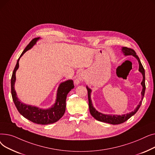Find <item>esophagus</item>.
<instances>
[{
  "instance_id": "1",
  "label": "esophagus",
  "mask_w": 155,
  "mask_h": 155,
  "mask_svg": "<svg viewBox=\"0 0 155 155\" xmlns=\"http://www.w3.org/2000/svg\"><path fill=\"white\" fill-rule=\"evenodd\" d=\"M84 80V77H82V76H80V77H78V80L77 81V82H81V81H82Z\"/></svg>"
}]
</instances>
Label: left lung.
<instances>
[{"instance_id":"1","label":"left lung","mask_w":155,"mask_h":155,"mask_svg":"<svg viewBox=\"0 0 155 155\" xmlns=\"http://www.w3.org/2000/svg\"><path fill=\"white\" fill-rule=\"evenodd\" d=\"M123 53H124L125 55H133L134 57H136V59L137 60L138 62H139V65H140V68H139V71L142 73L143 79L141 82V85L143 86V90L141 92V95H142V99L141 101H140L139 105H137V107L134 110V111L127 113V114H124L122 116H118V115H105L99 112L98 111H97L95 108L93 107L92 104V101L91 99V90L88 87H87V92H88V106H89V110H90V112L91 114V115L97 120H99L101 122H104V123H107L109 124H119L121 123H124L125 121L128 120L131 116H133L134 114L137 112L138 109H140L141 105L142 104V101L143 99V97L144 95V92H145V89H146V85H145V71L143 67V65L141 63V61L138 57L136 55V53L135 51L131 48H127V47H123V49H122Z\"/></svg>"}]
</instances>
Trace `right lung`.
I'll list each match as a JSON object with an SVG mask.
<instances>
[{
    "instance_id": "right-lung-1",
    "label": "right lung",
    "mask_w": 155,
    "mask_h": 155,
    "mask_svg": "<svg viewBox=\"0 0 155 155\" xmlns=\"http://www.w3.org/2000/svg\"><path fill=\"white\" fill-rule=\"evenodd\" d=\"M38 39L39 38H36L31 41L24 49L18 60L11 77V94L16 108L23 117L34 123L46 125L56 123L63 116L65 109H66L67 94L72 88H74V84H73V81L71 80L61 83L58 89L56 103L52 107L48 109H42L36 107L31 106V105L24 104L19 101L14 90L15 71L19 68V61L21 57L24 53L32 47Z\"/></svg>"
}]
</instances>
